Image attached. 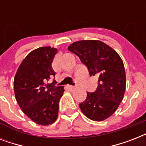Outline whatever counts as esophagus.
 <instances>
[{"mask_svg":"<svg viewBox=\"0 0 146 146\" xmlns=\"http://www.w3.org/2000/svg\"><path fill=\"white\" fill-rule=\"evenodd\" d=\"M69 89H70V91H73L74 89H76V87L73 86H69Z\"/></svg>","mask_w":146,"mask_h":146,"instance_id":"34e87169","label":"esophagus"}]
</instances>
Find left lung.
I'll list each match as a JSON object with an SVG mask.
<instances>
[{
	"mask_svg": "<svg viewBox=\"0 0 146 146\" xmlns=\"http://www.w3.org/2000/svg\"><path fill=\"white\" fill-rule=\"evenodd\" d=\"M68 50L80 57L90 76L98 77L97 89L87 92L86 99L79 104L81 111L90 120H105L115 112L123 98L126 73L123 60L113 48L97 40L73 42Z\"/></svg>",
	"mask_w": 146,
	"mask_h": 146,
	"instance_id": "1",
	"label": "left lung"
}]
</instances>
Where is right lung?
Returning <instances> with one entry per match:
<instances>
[{"label": "right lung", "mask_w": 146, "mask_h": 146, "mask_svg": "<svg viewBox=\"0 0 146 146\" xmlns=\"http://www.w3.org/2000/svg\"><path fill=\"white\" fill-rule=\"evenodd\" d=\"M57 49L42 47L30 52L19 65L14 77L15 97L23 113L39 125L51 124L57 120L63 86H55L51 64Z\"/></svg>", "instance_id": "right-lung-1"}]
</instances>
